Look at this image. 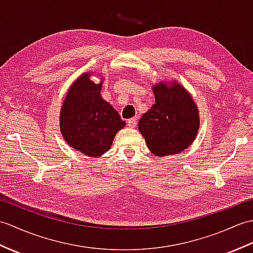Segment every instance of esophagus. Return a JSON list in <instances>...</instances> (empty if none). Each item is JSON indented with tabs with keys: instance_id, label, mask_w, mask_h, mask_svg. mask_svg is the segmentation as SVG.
I'll list each match as a JSON object with an SVG mask.
<instances>
[{
	"instance_id": "1",
	"label": "esophagus",
	"mask_w": 253,
	"mask_h": 253,
	"mask_svg": "<svg viewBox=\"0 0 253 253\" xmlns=\"http://www.w3.org/2000/svg\"><path fill=\"white\" fill-rule=\"evenodd\" d=\"M127 124H128V126H129L130 128H135L137 126V118L136 117L130 118V120H128Z\"/></svg>"
}]
</instances>
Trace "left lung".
Wrapping results in <instances>:
<instances>
[{"label": "left lung", "mask_w": 253, "mask_h": 253, "mask_svg": "<svg viewBox=\"0 0 253 253\" xmlns=\"http://www.w3.org/2000/svg\"><path fill=\"white\" fill-rule=\"evenodd\" d=\"M152 90L154 103L139 121V131L155 157L185 151L195 141L200 126L195 100L176 80L159 82Z\"/></svg>", "instance_id": "obj_1"}]
</instances>
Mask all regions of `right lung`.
Masks as SVG:
<instances>
[{
    "mask_svg": "<svg viewBox=\"0 0 253 253\" xmlns=\"http://www.w3.org/2000/svg\"><path fill=\"white\" fill-rule=\"evenodd\" d=\"M85 72L75 80L60 111V129L69 147L90 158H99L112 147L116 133L125 127L117 111L101 96L104 77L99 84Z\"/></svg>",
    "mask_w": 253,
    "mask_h": 253,
    "instance_id": "right-lung-1",
    "label": "right lung"
}]
</instances>
